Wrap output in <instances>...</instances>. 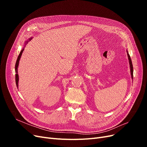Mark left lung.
Wrapping results in <instances>:
<instances>
[{"mask_svg": "<svg viewBox=\"0 0 147 147\" xmlns=\"http://www.w3.org/2000/svg\"><path fill=\"white\" fill-rule=\"evenodd\" d=\"M127 54L128 56V59H129V64H130V73H131V77L133 79V72H134V68H133V65H132V60H131L130 57L129 55V54L127 51Z\"/></svg>", "mask_w": 147, "mask_h": 147, "instance_id": "left-lung-1", "label": "left lung"}]
</instances>
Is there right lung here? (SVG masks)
<instances>
[{
	"label": "right lung",
	"mask_w": 147,
	"mask_h": 147,
	"mask_svg": "<svg viewBox=\"0 0 147 147\" xmlns=\"http://www.w3.org/2000/svg\"><path fill=\"white\" fill-rule=\"evenodd\" d=\"M31 39H32V38H29V41L31 40ZM27 43H28V41H26V42L25 44H27ZM24 49L23 48V49L21 51V52H20V54H19V55H18V58H17V59L16 64H15V73H16V74H15V82H16V84H17V88H18V80H19V77H18V65H19L20 59L21 57V55H22V52L24 51Z\"/></svg>",
	"instance_id": "right-lung-1"
}]
</instances>
